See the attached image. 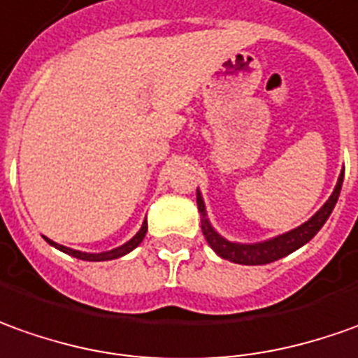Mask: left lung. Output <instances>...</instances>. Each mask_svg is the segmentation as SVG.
I'll return each instance as SVG.
<instances>
[{
    "mask_svg": "<svg viewBox=\"0 0 358 358\" xmlns=\"http://www.w3.org/2000/svg\"><path fill=\"white\" fill-rule=\"evenodd\" d=\"M343 176H345V170H341L329 199L323 203L315 215H312L306 223H301L300 227L288 231V233H282L278 237H272L268 241H261V243H233V241L221 237L220 233L211 227L210 220H208V211H206V203H203V198L198 189V210L199 215H201L203 237L210 243L211 249L225 261L237 262V264H268V262L278 261L282 257L303 247L308 241H312L315 233L323 227V223L329 220L333 208L339 199V194H341Z\"/></svg>",
    "mask_w": 358,
    "mask_h": 358,
    "instance_id": "1",
    "label": "left lung"
}]
</instances>
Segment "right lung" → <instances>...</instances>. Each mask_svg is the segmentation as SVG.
Segmentation results:
<instances>
[{"mask_svg":"<svg viewBox=\"0 0 358 358\" xmlns=\"http://www.w3.org/2000/svg\"><path fill=\"white\" fill-rule=\"evenodd\" d=\"M145 235H147V220L143 221V225H141V229L138 233L133 237V239H129L125 245H121L117 249H111V250H106V252H82V250H74V249H68L64 245H58L55 241L46 239L48 245H52V247H57L58 250H62V252H66L70 257H76L80 261H92V262H99V261H113V259H119V257H125L127 252H131L133 249H137L138 245L143 243L145 239Z\"/></svg>","mask_w":358,"mask_h":358,"instance_id":"obj_1","label":"right lung"}]
</instances>
